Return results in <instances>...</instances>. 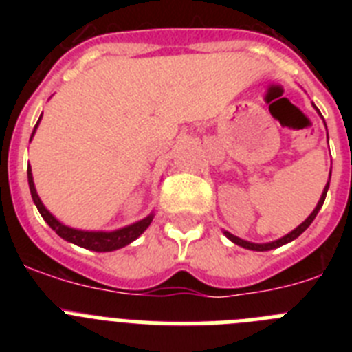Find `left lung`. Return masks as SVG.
<instances>
[{"label": "left lung", "instance_id": "obj_1", "mask_svg": "<svg viewBox=\"0 0 352 352\" xmlns=\"http://www.w3.org/2000/svg\"><path fill=\"white\" fill-rule=\"evenodd\" d=\"M312 105H314V104H312ZM314 107H316V105H314ZM316 109H317V107H316ZM317 113H319V109H317ZM319 116H321V113H319ZM321 118H322V116H321ZM324 125H326V123H324ZM329 178H331V173H329ZM328 188H329V179H328V183H326L324 190H322L321 199H319V203H317V206L314 208L312 213H310L309 217L305 219V222H301L300 226L296 227V229H292V231L289 232V234L282 236V238L275 239V241H270V243H252V241H247V239H241V238H238V236L231 234V232H229V231H223V234H226V238L231 239L232 243L239 245V247H243V248H248V250L266 252V250H273V248L282 247V245L289 243V241H292V239H296L298 236L301 234V232H305V231H307V229H309V226L314 222V219H316L317 213H319V210H321L322 204H324V199H326V194H328Z\"/></svg>", "mask_w": 352, "mask_h": 352}]
</instances>
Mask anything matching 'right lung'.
<instances>
[{
	"instance_id": "add662e5",
	"label": "right lung",
	"mask_w": 352,
	"mask_h": 352,
	"mask_svg": "<svg viewBox=\"0 0 352 352\" xmlns=\"http://www.w3.org/2000/svg\"><path fill=\"white\" fill-rule=\"evenodd\" d=\"M40 120H42V116H40L38 121H36L33 133H31V139H33L36 129H38ZM28 183H30L31 197H33V203H35L36 210L40 211L42 219L49 223V227H51L52 231L60 236V238H63L65 241H70V243L77 245V247L88 248V250H93V252H113V250H118V248L126 247V245L135 241V239H138L146 229H148L149 223H151V220H153L155 217L153 211H151L148 217H144V219L139 220V222H133L130 223V226L121 227V229H116V231H84V229H76V227L61 223L60 220L56 219L54 214L47 210V208L43 206L38 194H36L35 182H33V174H31L30 166H28Z\"/></svg>"
}]
</instances>
